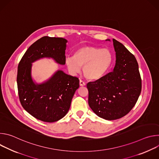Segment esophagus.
I'll return each instance as SVG.
<instances>
[{
    "mask_svg": "<svg viewBox=\"0 0 159 159\" xmlns=\"http://www.w3.org/2000/svg\"><path fill=\"white\" fill-rule=\"evenodd\" d=\"M79 84H80V86H85V83L84 82H83L82 80H80Z\"/></svg>",
    "mask_w": 159,
    "mask_h": 159,
    "instance_id": "1",
    "label": "esophagus"
}]
</instances>
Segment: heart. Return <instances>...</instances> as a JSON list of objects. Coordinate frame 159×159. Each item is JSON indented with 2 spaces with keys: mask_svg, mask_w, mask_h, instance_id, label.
Instances as JSON below:
<instances>
[{
  "mask_svg": "<svg viewBox=\"0 0 159 159\" xmlns=\"http://www.w3.org/2000/svg\"><path fill=\"white\" fill-rule=\"evenodd\" d=\"M113 62V55L107 48L84 46L77 50L73 57H67L65 63L73 75L80 72L83 67L84 76L89 80H97L102 78L110 69Z\"/></svg>",
  "mask_w": 159,
  "mask_h": 159,
  "instance_id": "b5f03b06",
  "label": "heart"
}]
</instances>
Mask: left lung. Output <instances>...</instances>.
Masks as SVG:
<instances>
[{"label": "left lung", "mask_w": 159, "mask_h": 159, "mask_svg": "<svg viewBox=\"0 0 159 159\" xmlns=\"http://www.w3.org/2000/svg\"><path fill=\"white\" fill-rule=\"evenodd\" d=\"M106 41H111L109 39ZM116 63L111 72L87 84L90 107L106 120L120 119L131 110L142 90L139 64L124 45L112 39Z\"/></svg>", "instance_id": "1"}]
</instances>
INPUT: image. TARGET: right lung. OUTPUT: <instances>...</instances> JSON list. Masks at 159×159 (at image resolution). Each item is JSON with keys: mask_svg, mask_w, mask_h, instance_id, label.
Masks as SVG:
<instances>
[{"mask_svg": "<svg viewBox=\"0 0 159 159\" xmlns=\"http://www.w3.org/2000/svg\"><path fill=\"white\" fill-rule=\"evenodd\" d=\"M67 42L63 38L42 37L29 47L18 65L17 84L21 105L31 116L44 122H55L66 115L79 87V80L58 70L38 84L32 77L33 63L47 58L65 65Z\"/></svg>", "mask_w": 159, "mask_h": 159, "instance_id": "right-lung-1", "label": "right lung"}]
</instances>
